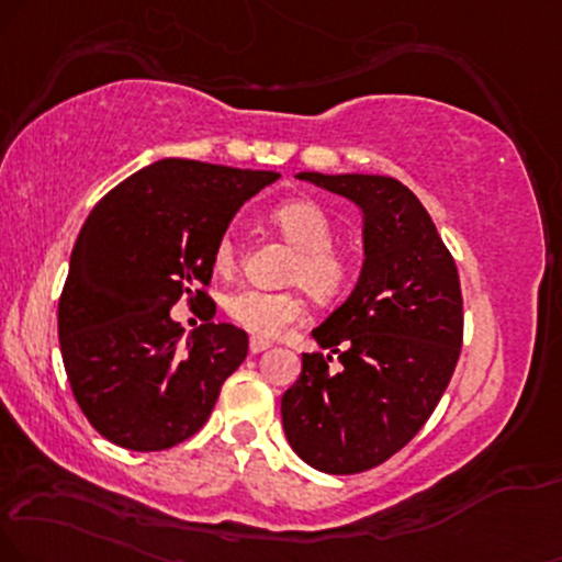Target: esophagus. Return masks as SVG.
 Returning <instances> with one entry per match:
<instances>
[{"label": "esophagus", "mask_w": 562, "mask_h": 562, "mask_svg": "<svg viewBox=\"0 0 562 562\" xmlns=\"http://www.w3.org/2000/svg\"><path fill=\"white\" fill-rule=\"evenodd\" d=\"M270 349V341H266V338H249V351L252 355H260V351Z\"/></svg>", "instance_id": "34e87169"}]
</instances>
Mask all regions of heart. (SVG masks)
Returning <instances> with one entry per match:
<instances>
[{
  "label": "heart",
  "mask_w": 562,
  "mask_h": 562,
  "mask_svg": "<svg viewBox=\"0 0 562 562\" xmlns=\"http://www.w3.org/2000/svg\"><path fill=\"white\" fill-rule=\"evenodd\" d=\"M279 237L294 247V258L286 266V281L302 283L315 300H336L346 292L351 281V260L334 247V218L313 200H292L270 213ZM239 247L232 234H224L213 247V266L218 273L237 270ZM228 317L249 334L260 338H276L286 334L294 323L302 321L304 302L296 292H260L241 289L226 302Z\"/></svg>",
  "instance_id": "heart-1"
}]
</instances>
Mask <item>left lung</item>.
Wrapping results in <instances>:
<instances>
[{"instance_id": "8db88e82", "label": "left lung", "mask_w": 562, "mask_h": 562, "mask_svg": "<svg viewBox=\"0 0 562 562\" xmlns=\"http://www.w3.org/2000/svg\"><path fill=\"white\" fill-rule=\"evenodd\" d=\"M359 205L364 262L355 292L313 330L283 393L289 446L325 474H359L425 427L461 355L459 270L417 195L393 177L296 175Z\"/></svg>"}]
</instances>
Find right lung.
Segmentation results:
<instances>
[{"label":"right lung","instance_id":"add662e5","mask_svg":"<svg viewBox=\"0 0 562 562\" xmlns=\"http://www.w3.org/2000/svg\"><path fill=\"white\" fill-rule=\"evenodd\" d=\"M276 171L164 158L116 184L82 224L59 296V346L90 425L127 450H166L211 417L247 357L237 325L184 338L169 310L207 300L213 247Z\"/></svg>","mask_w":562,"mask_h":562}]
</instances>
